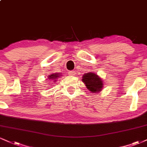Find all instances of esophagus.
Segmentation results:
<instances>
[{"instance_id":"obj_1","label":"esophagus","mask_w":147,"mask_h":147,"mask_svg":"<svg viewBox=\"0 0 147 147\" xmlns=\"http://www.w3.org/2000/svg\"><path fill=\"white\" fill-rule=\"evenodd\" d=\"M76 74V72L75 70H71V71L68 72V75L70 76H75Z\"/></svg>"}]
</instances>
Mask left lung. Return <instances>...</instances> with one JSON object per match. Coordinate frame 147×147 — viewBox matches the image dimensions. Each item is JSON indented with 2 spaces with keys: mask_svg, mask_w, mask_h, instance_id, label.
<instances>
[{
  "mask_svg": "<svg viewBox=\"0 0 147 147\" xmlns=\"http://www.w3.org/2000/svg\"><path fill=\"white\" fill-rule=\"evenodd\" d=\"M82 81L87 87L88 90L93 92V93L100 91L102 88L103 83L96 74L89 72L83 76Z\"/></svg>",
  "mask_w": 147,
  "mask_h": 147,
  "instance_id": "obj_1",
  "label": "left lung"
}]
</instances>
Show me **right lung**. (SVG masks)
Instances as JSON below:
<instances>
[{
	"label": "right lung",
	"instance_id": "add662e5",
	"mask_svg": "<svg viewBox=\"0 0 147 147\" xmlns=\"http://www.w3.org/2000/svg\"><path fill=\"white\" fill-rule=\"evenodd\" d=\"M59 74L60 73H55V74H53V75H51L50 77H49V79H53V80H55V79L57 78V77H59Z\"/></svg>",
	"mask_w": 147,
	"mask_h": 147
}]
</instances>
